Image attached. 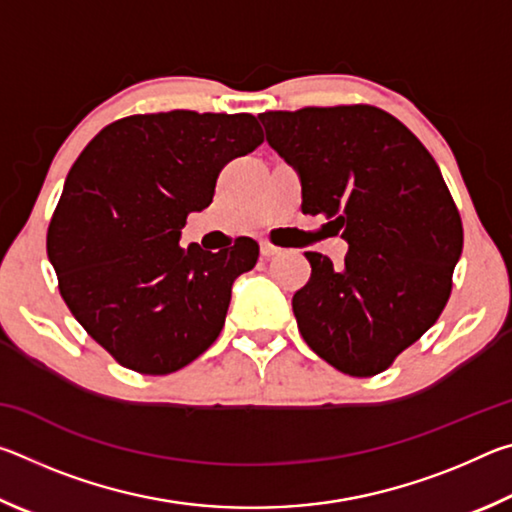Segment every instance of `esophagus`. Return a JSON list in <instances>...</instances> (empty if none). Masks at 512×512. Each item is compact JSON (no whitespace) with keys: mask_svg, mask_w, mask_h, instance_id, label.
Listing matches in <instances>:
<instances>
[{"mask_svg":"<svg viewBox=\"0 0 512 512\" xmlns=\"http://www.w3.org/2000/svg\"><path fill=\"white\" fill-rule=\"evenodd\" d=\"M259 250H262V257H275L282 253V248L268 244V241H262V244H259Z\"/></svg>","mask_w":512,"mask_h":512,"instance_id":"esophagus-1","label":"esophagus"}]
</instances>
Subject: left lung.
I'll return each mask as SVG.
<instances>
[{"mask_svg":"<svg viewBox=\"0 0 512 512\" xmlns=\"http://www.w3.org/2000/svg\"><path fill=\"white\" fill-rule=\"evenodd\" d=\"M271 149L298 171L302 212L348 241L343 266L305 253L293 296L302 339L352 377L379 375L436 323L463 253V223L436 160L375 106L259 115Z\"/></svg>","mask_w":512,"mask_h":512,"instance_id":"1","label":"left lung"}]
</instances>
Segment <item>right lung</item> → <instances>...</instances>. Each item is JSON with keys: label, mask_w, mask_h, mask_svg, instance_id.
Segmentation results:
<instances>
[{"label": "right lung", "mask_w": 512, "mask_h": 512, "mask_svg": "<svg viewBox=\"0 0 512 512\" xmlns=\"http://www.w3.org/2000/svg\"><path fill=\"white\" fill-rule=\"evenodd\" d=\"M264 142L253 115H133L85 146L51 216L47 255L74 318L121 366L169 375L221 334L232 282L257 264L237 239L180 248L187 214L212 203L230 160Z\"/></svg>", "instance_id": "obj_1"}]
</instances>
